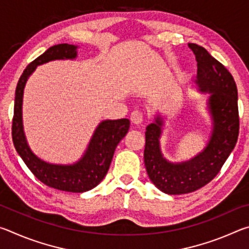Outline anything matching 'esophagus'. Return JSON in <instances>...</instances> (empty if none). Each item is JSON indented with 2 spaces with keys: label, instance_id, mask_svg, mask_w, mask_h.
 <instances>
[{
  "label": "esophagus",
  "instance_id": "obj_1",
  "mask_svg": "<svg viewBox=\"0 0 249 249\" xmlns=\"http://www.w3.org/2000/svg\"><path fill=\"white\" fill-rule=\"evenodd\" d=\"M130 121L132 123L140 125L142 123V113L140 111H133L132 114H130Z\"/></svg>",
  "mask_w": 249,
  "mask_h": 249
}]
</instances>
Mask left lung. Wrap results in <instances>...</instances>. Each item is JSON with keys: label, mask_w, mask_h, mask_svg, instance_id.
Returning a JSON list of instances; mask_svg holds the SVG:
<instances>
[{"label": "left lung", "mask_w": 249, "mask_h": 249, "mask_svg": "<svg viewBox=\"0 0 249 249\" xmlns=\"http://www.w3.org/2000/svg\"><path fill=\"white\" fill-rule=\"evenodd\" d=\"M197 61L196 84L209 92V111L213 128L208 145L188 161L172 163L163 158L159 138L163 125L160 116L146 127L144 161L156 187L167 195H184L197 190L214 179L237 142L239 116L237 87L233 75L205 48L188 44Z\"/></svg>", "instance_id": "obj_1"}]
</instances>
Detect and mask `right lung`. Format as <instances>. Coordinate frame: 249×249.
<instances>
[{"mask_svg":"<svg viewBox=\"0 0 249 249\" xmlns=\"http://www.w3.org/2000/svg\"><path fill=\"white\" fill-rule=\"evenodd\" d=\"M77 46L69 44L54 45L26 67L20 75L15 91L12 137L16 151L37 179L58 190L81 193L93 189L104 179L117 144L128 132L129 120L101 122L91 138L86 154L73 165H53L37 157L27 145L22 122L23 92L29 75L37 66L48 61L74 59L77 57Z\"/></svg>","mask_w":249,"mask_h":249,"instance_id":"right-lung-1","label":"right lung"}]
</instances>
